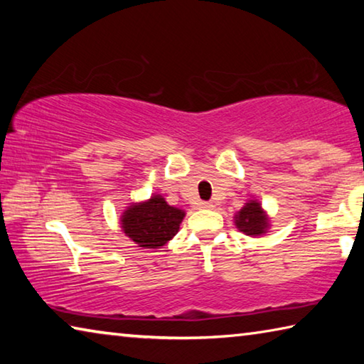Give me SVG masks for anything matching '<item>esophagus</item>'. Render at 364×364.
Listing matches in <instances>:
<instances>
[{
    "label": "esophagus",
    "instance_id": "34e87169",
    "mask_svg": "<svg viewBox=\"0 0 364 364\" xmlns=\"http://www.w3.org/2000/svg\"><path fill=\"white\" fill-rule=\"evenodd\" d=\"M200 208H205V210H210V208H213V204H212V202H200Z\"/></svg>",
    "mask_w": 364,
    "mask_h": 364
}]
</instances>
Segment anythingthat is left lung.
Here are the masks:
<instances>
[{
    "instance_id": "8db88e82",
    "label": "left lung",
    "mask_w": 364,
    "mask_h": 364,
    "mask_svg": "<svg viewBox=\"0 0 364 364\" xmlns=\"http://www.w3.org/2000/svg\"><path fill=\"white\" fill-rule=\"evenodd\" d=\"M234 225L245 236L258 237L267 234L271 228V220L268 213L262 207L258 199H249L241 210L234 215Z\"/></svg>"
}]
</instances>
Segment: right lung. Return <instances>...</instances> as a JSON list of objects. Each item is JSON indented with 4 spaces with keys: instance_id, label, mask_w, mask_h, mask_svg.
Listing matches in <instances>:
<instances>
[{
    "instance_id": "right-lung-1",
    "label": "right lung",
    "mask_w": 364,
    "mask_h": 364,
    "mask_svg": "<svg viewBox=\"0 0 364 364\" xmlns=\"http://www.w3.org/2000/svg\"><path fill=\"white\" fill-rule=\"evenodd\" d=\"M186 212L170 205L164 196L152 194L151 199L132 202L122 212L120 228L141 249H160L180 231Z\"/></svg>"
}]
</instances>
